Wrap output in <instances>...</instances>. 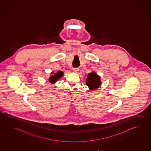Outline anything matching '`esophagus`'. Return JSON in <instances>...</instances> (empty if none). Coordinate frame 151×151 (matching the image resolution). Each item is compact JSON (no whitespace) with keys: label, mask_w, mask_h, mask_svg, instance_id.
I'll list each match as a JSON object with an SVG mask.
<instances>
[{"label":"esophagus","mask_w":151,"mask_h":151,"mask_svg":"<svg viewBox=\"0 0 151 151\" xmlns=\"http://www.w3.org/2000/svg\"><path fill=\"white\" fill-rule=\"evenodd\" d=\"M79 68H74L73 69V71L75 73H77V72L79 71Z\"/></svg>","instance_id":"obj_1"}]
</instances>
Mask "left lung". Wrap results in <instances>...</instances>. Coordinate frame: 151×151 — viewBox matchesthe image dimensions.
Returning a JSON list of instances; mask_svg holds the SVG:
<instances>
[{
	"instance_id": "left-lung-1",
	"label": "left lung",
	"mask_w": 151,
	"mask_h": 151,
	"mask_svg": "<svg viewBox=\"0 0 151 151\" xmlns=\"http://www.w3.org/2000/svg\"><path fill=\"white\" fill-rule=\"evenodd\" d=\"M86 84L90 90L99 88L101 84L100 77L94 72L88 74L86 78Z\"/></svg>"
}]
</instances>
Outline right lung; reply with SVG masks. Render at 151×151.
Listing matches in <instances>:
<instances>
[{
    "instance_id": "right-lung-1",
    "label": "right lung",
    "mask_w": 151,
    "mask_h": 151,
    "mask_svg": "<svg viewBox=\"0 0 151 151\" xmlns=\"http://www.w3.org/2000/svg\"><path fill=\"white\" fill-rule=\"evenodd\" d=\"M53 72H51V74H52ZM63 73L61 71H58L57 73H55L53 75H51L49 79V81L51 83L54 84L57 82L58 80L60 79L62 77Z\"/></svg>"
}]
</instances>
